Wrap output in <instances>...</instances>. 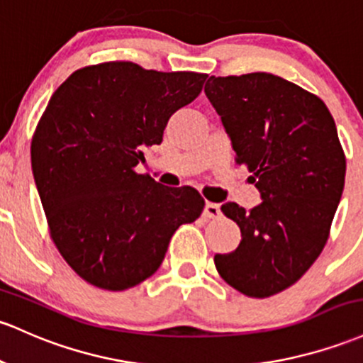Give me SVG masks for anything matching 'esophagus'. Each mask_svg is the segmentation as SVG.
Returning <instances> with one entry per match:
<instances>
[{
    "label": "esophagus",
    "mask_w": 363,
    "mask_h": 363,
    "mask_svg": "<svg viewBox=\"0 0 363 363\" xmlns=\"http://www.w3.org/2000/svg\"><path fill=\"white\" fill-rule=\"evenodd\" d=\"M220 206L217 205V203H212V201H206L205 203V208H203V215H205L206 218H217L220 217Z\"/></svg>",
    "instance_id": "1"
}]
</instances>
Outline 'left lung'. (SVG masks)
I'll use <instances>...</instances> for the list:
<instances>
[{"mask_svg":"<svg viewBox=\"0 0 363 363\" xmlns=\"http://www.w3.org/2000/svg\"><path fill=\"white\" fill-rule=\"evenodd\" d=\"M205 94L262 196L248 212L222 205L241 242L215 255V267L246 296H272L303 276L329 238L346 174L336 123L320 98L265 72L212 75Z\"/></svg>","mask_w":363,"mask_h":363,"instance_id":"1","label":"left lung"}]
</instances>
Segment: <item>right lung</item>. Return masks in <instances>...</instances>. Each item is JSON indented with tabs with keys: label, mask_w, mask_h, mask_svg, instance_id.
<instances>
[{
	"label": "right lung",
	"mask_w": 363,
	"mask_h": 363,
	"mask_svg": "<svg viewBox=\"0 0 363 363\" xmlns=\"http://www.w3.org/2000/svg\"><path fill=\"white\" fill-rule=\"evenodd\" d=\"M205 79L108 62L75 70L51 96L30 145L35 188L60 255L89 284L123 291L153 276L179 225L201 215L196 189L134 169Z\"/></svg>",
	"instance_id": "1"
}]
</instances>
